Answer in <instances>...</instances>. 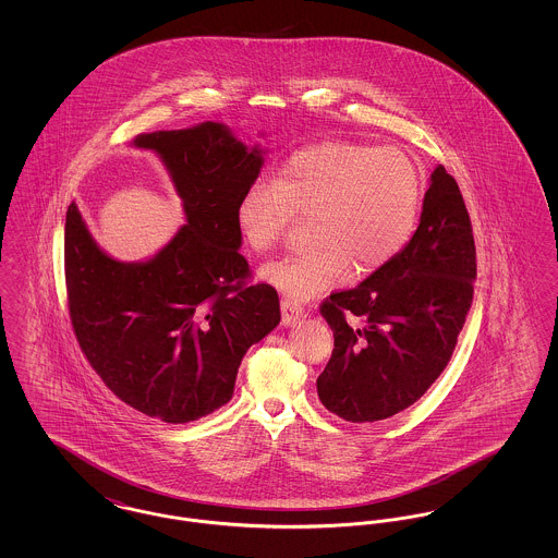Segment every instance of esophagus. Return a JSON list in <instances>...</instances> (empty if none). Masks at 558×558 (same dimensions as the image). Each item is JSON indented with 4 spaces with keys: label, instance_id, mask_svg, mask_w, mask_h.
<instances>
[{
    "label": "esophagus",
    "instance_id": "1",
    "mask_svg": "<svg viewBox=\"0 0 558 558\" xmlns=\"http://www.w3.org/2000/svg\"><path fill=\"white\" fill-rule=\"evenodd\" d=\"M282 322L284 324H294L296 319L303 318V314H305V310H303V305H299V303H294L292 299H282Z\"/></svg>",
    "mask_w": 558,
    "mask_h": 558
}]
</instances>
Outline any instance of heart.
I'll return each instance as SVG.
<instances>
[{"instance_id":"obj_1","label":"heart","mask_w":558,"mask_h":558,"mask_svg":"<svg viewBox=\"0 0 558 558\" xmlns=\"http://www.w3.org/2000/svg\"><path fill=\"white\" fill-rule=\"evenodd\" d=\"M421 205L423 178L403 150L326 140L291 155L274 182L246 187L236 219L244 242L269 253L287 239L294 215H314L316 246L262 269L287 299L305 301L345 284L353 267L368 276L398 259L416 232Z\"/></svg>"}]
</instances>
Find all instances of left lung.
Here are the masks:
<instances>
[{
	"label": "left lung",
	"instance_id": "obj_1",
	"mask_svg": "<svg viewBox=\"0 0 558 558\" xmlns=\"http://www.w3.org/2000/svg\"><path fill=\"white\" fill-rule=\"evenodd\" d=\"M475 278L471 217L439 165L421 223L398 259L319 305L335 335L316 383L324 408L351 423H376L423 398L450 362Z\"/></svg>",
	"mask_w": 558,
	"mask_h": 558
}]
</instances>
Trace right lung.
<instances>
[{
	"mask_svg": "<svg viewBox=\"0 0 558 558\" xmlns=\"http://www.w3.org/2000/svg\"><path fill=\"white\" fill-rule=\"evenodd\" d=\"M159 155L184 203L186 221L142 264L108 257L71 203L64 278L81 351L108 389L133 410L171 425L228 403L246 349L280 322L278 292L251 284L240 255V196L264 155L221 123L140 133Z\"/></svg>",
	"mask_w": 558,
	"mask_h": 558,
	"instance_id": "obj_1",
	"label": "right lung"
}]
</instances>
